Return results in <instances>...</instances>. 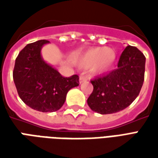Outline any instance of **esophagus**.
Instances as JSON below:
<instances>
[{"instance_id": "34e87169", "label": "esophagus", "mask_w": 158, "mask_h": 158, "mask_svg": "<svg viewBox=\"0 0 158 158\" xmlns=\"http://www.w3.org/2000/svg\"><path fill=\"white\" fill-rule=\"evenodd\" d=\"M88 79H88L87 77H85V76H80V78H79V83L82 84V83L84 82H86Z\"/></svg>"}]
</instances>
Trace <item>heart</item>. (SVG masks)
Returning a JSON list of instances; mask_svg holds the SVG:
<instances>
[{
	"label": "heart",
	"instance_id": "obj_1",
	"mask_svg": "<svg viewBox=\"0 0 158 158\" xmlns=\"http://www.w3.org/2000/svg\"><path fill=\"white\" fill-rule=\"evenodd\" d=\"M117 60V52L114 49L99 46L89 49L79 59V64L85 69L93 67V72L102 74L112 69Z\"/></svg>",
	"mask_w": 158,
	"mask_h": 158
}]
</instances>
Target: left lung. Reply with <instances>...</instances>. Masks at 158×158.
Masks as SVG:
<instances>
[{
  "label": "left lung",
  "mask_w": 158,
  "mask_h": 158,
  "mask_svg": "<svg viewBox=\"0 0 158 158\" xmlns=\"http://www.w3.org/2000/svg\"><path fill=\"white\" fill-rule=\"evenodd\" d=\"M145 64L142 52L128 45L120 56L118 69L90 81L94 87L87 100L90 109L101 114H111L129 106L143 85Z\"/></svg>",
  "instance_id": "8db88e82"
}]
</instances>
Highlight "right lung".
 Returning a JSON list of instances; mask_svg holds the SVG:
<instances>
[{
    "label": "right lung",
    "instance_id": "add662e5",
    "mask_svg": "<svg viewBox=\"0 0 158 158\" xmlns=\"http://www.w3.org/2000/svg\"><path fill=\"white\" fill-rule=\"evenodd\" d=\"M48 40L30 43L19 52L13 69L16 88L26 105L33 109L52 113L64 104L69 89L79 85V76L62 77L43 60L40 51Z\"/></svg>",
    "mask_w": 158,
    "mask_h": 158
}]
</instances>
